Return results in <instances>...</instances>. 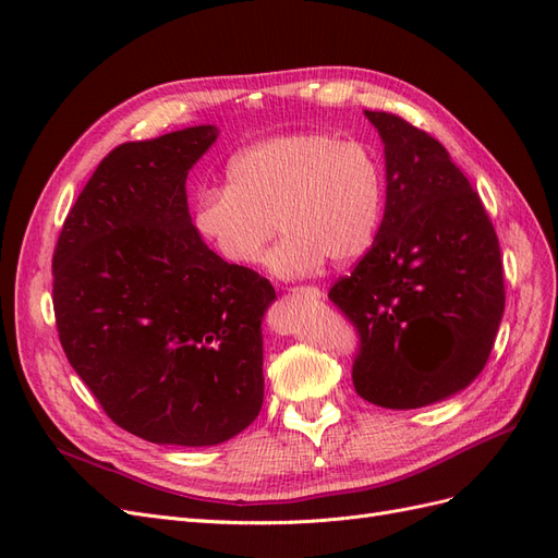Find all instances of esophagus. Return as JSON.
I'll list each match as a JSON object with an SVG mask.
<instances>
[{
	"mask_svg": "<svg viewBox=\"0 0 558 558\" xmlns=\"http://www.w3.org/2000/svg\"><path fill=\"white\" fill-rule=\"evenodd\" d=\"M289 293L302 295V298H312V300L324 298V291L316 289V286H293V289H289Z\"/></svg>",
	"mask_w": 558,
	"mask_h": 558,
	"instance_id": "1",
	"label": "esophagus"
}]
</instances>
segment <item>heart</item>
I'll use <instances>...</instances> for the list:
<instances>
[{
	"label": "heart",
	"mask_w": 558,
	"mask_h": 558,
	"mask_svg": "<svg viewBox=\"0 0 558 558\" xmlns=\"http://www.w3.org/2000/svg\"><path fill=\"white\" fill-rule=\"evenodd\" d=\"M384 211V172L375 150L328 132H291L232 156L226 189L199 191L195 230L226 263L251 267L269 251L281 279L314 275L330 258L351 263L373 246Z\"/></svg>",
	"instance_id": "heart-1"
}]
</instances>
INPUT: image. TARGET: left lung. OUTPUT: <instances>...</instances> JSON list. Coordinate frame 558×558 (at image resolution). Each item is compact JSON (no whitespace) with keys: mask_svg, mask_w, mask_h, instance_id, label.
Here are the masks:
<instances>
[{"mask_svg":"<svg viewBox=\"0 0 558 558\" xmlns=\"http://www.w3.org/2000/svg\"><path fill=\"white\" fill-rule=\"evenodd\" d=\"M379 132L386 205L377 238L328 298L361 332L356 393L416 410L475 381L505 310L496 230L445 146L386 111Z\"/></svg>","mask_w":558,"mask_h":558,"instance_id":"8db88e82","label":"left lung"}]
</instances>
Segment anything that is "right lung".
Wrapping results in <instances>:
<instances>
[{
    "instance_id": "obj_1",
    "label": "right lung",
    "mask_w": 558,
    "mask_h": 558,
    "mask_svg": "<svg viewBox=\"0 0 558 558\" xmlns=\"http://www.w3.org/2000/svg\"><path fill=\"white\" fill-rule=\"evenodd\" d=\"M216 140L195 125L113 148L53 256L66 359L113 424L156 445H221L263 408L260 326L277 293L205 244L185 195Z\"/></svg>"
}]
</instances>
